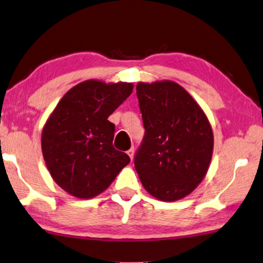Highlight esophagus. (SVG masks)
<instances>
[{"mask_svg": "<svg viewBox=\"0 0 263 263\" xmlns=\"http://www.w3.org/2000/svg\"><path fill=\"white\" fill-rule=\"evenodd\" d=\"M127 155H128V156H130L131 161H133V157H135V149H133V147H131V149L127 151Z\"/></svg>", "mask_w": 263, "mask_h": 263, "instance_id": "1", "label": "esophagus"}]
</instances>
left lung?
<instances>
[{"instance_id": "left-lung-1", "label": "left lung", "mask_w": 263, "mask_h": 263, "mask_svg": "<svg viewBox=\"0 0 263 263\" xmlns=\"http://www.w3.org/2000/svg\"><path fill=\"white\" fill-rule=\"evenodd\" d=\"M137 98L145 128L135 156L143 186L162 201L192 193L204 179L213 153V132L204 110L173 81L139 82Z\"/></svg>"}]
</instances>
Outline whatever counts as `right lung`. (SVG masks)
Masks as SVG:
<instances>
[{
    "label": "right lung",
    "instance_id": "add662e5",
    "mask_svg": "<svg viewBox=\"0 0 263 263\" xmlns=\"http://www.w3.org/2000/svg\"><path fill=\"white\" fill-rule=\"evenodd\" d=\"M133 84L84 81L63 96L42 133L46 167L59 187L76 198H94L113 182L130 157L113 146L108 117Z\"/></svg>",
    "mask_w": 263,
    "mask_h": 263
}]
</instances>
